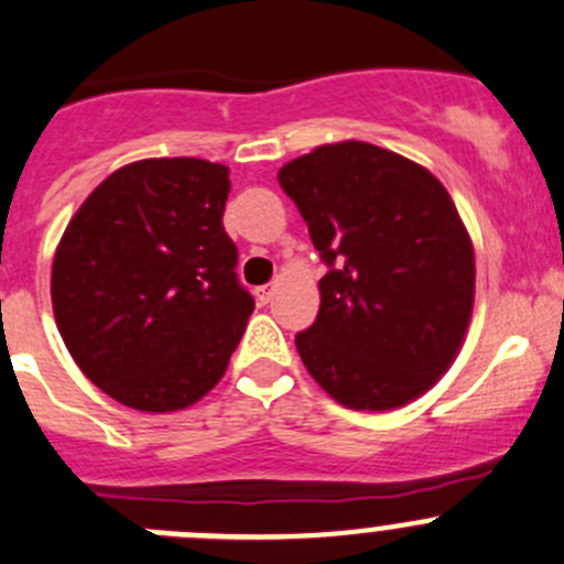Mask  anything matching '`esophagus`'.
<instances>
[{"label":"esophagus","mask_w":564,"mask_h":564,"mask_svg":"<svg viewBox=\"0 0 564 564\" xmlns=\"http://www.w3.org/2000/svg\"><path fill=\"white\" fill-rule=\"evenodd\" d=\"M272 294H275V283H267V286L256 289V297H259V303H270Z\"/></svg>","instance_id":"obj_1"}]
</instances>
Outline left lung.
Returning <instances> with one entry per match:
<instances>
[{
	"mask_svg": "<svg viewBox=\"0 0 564 564\" xmlns=\"http://www.w3.org/2000/svg\"><path fill=\"white\" fill-rule=\"evenodd\" d=\"M330 270L294 344L352 410H391L438 382L474 308V245L444 184L380 145H319L278 171Z\"/></svg>",
	"mask_w": 564,
	"mask_h": 564,
	"instance_id": "8db88e82",
	"label": "left lung"
}]
</instances>
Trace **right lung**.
I'll list each match as a JSON object with an SVG mask.
<instances>
[{
  "label": "right lung",
  "mask_w": 564,
  "mask_h": 564,
  "mask_svg": "<svg viewBox=\"0 0 564 564\" xmlns=\"http://www.w3.org/2000/svg\"><path fill=\"white\" fill-rule=\"evenodd\" d=\"M228 189L217 162H131L87 195L59 239L57 330L87 380L126 408H189L226 375L256 308L223 228Z\"/></svg>",
  "instance_id": "add662e5"
}]
</instances>
